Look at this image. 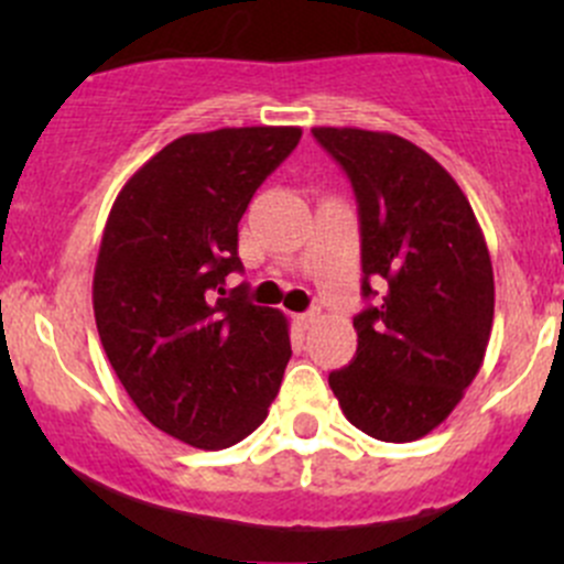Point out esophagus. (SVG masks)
<instances>
[{"mask_svg":"<svg viewBox=\"0 0 564 564\" xmlns=\"http://www.w3.org/2000/svg\"><path fill=\"white\" fill-rule=\"evenodd\" d=\"M294 318H297V324H300V327H305V329H308L311 324H314L316 318H318V314H316V311H305V314H297V316H294Z\"/></svg>","mask_w":564,"mask_h":564,"instance_id":"1","label":"esophagus"}]
</instances>
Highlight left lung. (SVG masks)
<instances>
[{
	"label": "left lung",
	"instance_id": "8db88e82",
	"mask_svg": "<svg viewBox=\"0 0 564 564\" xmlns=\"http://www.w3.org/2000/svg\"><path fill=\"white\" fill-rule=\"evenodd\" d=\"M357 198L362 297L357 355L329 373L346 420L382 442H414L458 406L494 324V270L464 191L395 133L314 128ZM383 289L373 293L370 283Z\"/></svg>",
	"mask_w": 564,
	"mask_h": 564
}]
</instances>
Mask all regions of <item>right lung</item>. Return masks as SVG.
I'll return each mask as SVG.
<instances>
[{"instance_id": "obj_1", "label": "right lung", "mask_w": 564, "mask_h": 564, "mask_svg": "<svg viewBox=\"0 0 564 564\" xmlns=\"http://www.w3.org/2000/svg\"><path fill=\"white\" fill-rule=\"evenodd\" d=\"M300 128H220L163 147L108 213L93 305L122 388L155 429L202 451L246 440L292 357L281 311L226 292L237 224Z\"/></svg>"}]
</instances>
